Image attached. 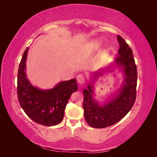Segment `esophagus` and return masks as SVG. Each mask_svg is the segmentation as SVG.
I'll use <instances>...</instances> for the list:
<instances>
[{
    "instance_id": "34e87169",
    "label": "esophagus",
    "mask_w": 157,
    "mask_h": 157,
    "mask_svg": "<svg viewBox=\"0 0 157 157\" xmlns=\"http://www.w3.org/2000/svg\"><path fill=\"white\" fill-rule=\"evenodd\" d=\"M76 78H77V81H78L79 84H80V85L84 84V83L85 82V78H84V76L82 74L78 75L76 77Z\"/></svg>"
}]
</instances>
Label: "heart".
Listing matches in <instances>:
<instances>
[{
	"mask_svg": "<svg viewBox=\"0 0 157 157\" xmlns=\"http://www.w3.org/2000/svg\"><path fill=\"white\" fill-rule=\"evenodd\" d=\"M102 44V40L99 38L94 39V40H92L88 44L87 46V48L89 50L90 52H93L97 50L100 46Z\"/></svg>",
	"mask_w": 157,
	"mask_h": 157,
	"instance_id": "heart-1",
	"label": "heart"
}]
</instances>
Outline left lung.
<instances>
[{"instance_id": "8db88e82", "label": "left lung", "mask_w": 157, "mask_h": 157, "mask_svg": "<svg viewBox=\"0 0 157 157\" xmlns=\"http://www.w3.org/2000/svg\"><path fill=\"white\" fill-rule=\"evenodd\" d=\"M119 44L115 61L99 71L92 73L87 88L84 90V117L86 122L94 128H105L114 125L131 110L136 98L137 69L132 49L122 37L117 36ZM117 68L123 76L121 86L114 95L101 104L94 98V84L99 76L112 72Z\"/></svg>"}]
</instances>
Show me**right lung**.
<instances>
[{
	"instance_id": "add662e5",
	"label": "right lung",
	"mask_w": 157,
	"mask_h": 157,
	"mask_svg": "<svg viewBox=\"0 0 157 157\" xmlns=\"http://www.w3.org/2000/svg\"><path fill=\"white\" fill-rule=\"evenodd\" d=\"M29 47L23 53L17 73V97L23 111L33 121L45 126L62 121L71 95L78 90L76 79L62 81L52 88L43 90L33 86L26 75Z\"/></svg>"
}]
</instances>
